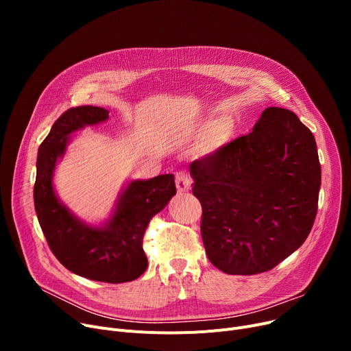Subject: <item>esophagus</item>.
Listing matches in <instances>:
<instances>
[{
    "mask_svg": "<svg viewBox=\"0 0 351 351\" xmlns=\"http://www.w3.org/2000/svg\"><path fill=\"white\" fill-rule=\"evenodd\" d=\"M192 185V179L186 172H178L176 173V188L178 192H188Z\"/></svg>",
    "mask_w": 351,
    "mask_h": 351,
    "instance_id": "1",
    "label": "esophagus"
}]
</instances>
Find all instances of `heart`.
<instances>
[{
	"mask_svg": "<svg viewBox=\"0 0 351 351\" xmlns=\"http://www.w3.org/2000/svg\"><path fill=\"white\" fill-rule=\"evenodd\" d=\"M232 136V125L225 121L212 122L202 136V147L206 152H213L222 147Z\"/></svg>",
	"mask_w": 351,
	"mask_h": 351,
	"instance_id": "b5f03b06",
	"label": "heart"
}]
</instances>
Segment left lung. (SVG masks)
<instances>
[{
    "label": "left lung",
    "mask_w": 351,
    "mask_h": 351,
    "mask_svg": "<svg viewBox=\"0 0 351 351\" xmlns=\"http://www.w3.org/2000/svg\"><path fill=\"white\" fill-rule=\"evenodd\" d=\"M210 263L257 274L299 249L315 223L322 168L315 136L291 110L266 108L247 135L191 163Z\"/></svg>",
    "instance_id": "1"
}]
</instances>
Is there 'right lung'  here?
Returning a JSON list of instances; mask_svg holds the SVG:
<instances>
[{
  "label": "right lung",
  "instance_id": "obj_1",
  "mask_svg": "<svg viewBox=\"0 0 351 351\" xmlns=\"http://www.w3.org/2000/svg\"><path fill=\"white\" fill-rule=\"evenodd\" d=\"M108 114L104 108L86 105L71 108L55 121L36 158L34 205L48 246L61 265L90 280L125 283L138 279L147 267L143 234L151 219L176 193L173 175L129 183L104 228L82 223L52 188L55 162L65 152L68 135L85 125L104 122Z\"/></svg>",
  "mask_w": 351,
  "mask_h": 351
}]
</instances>
